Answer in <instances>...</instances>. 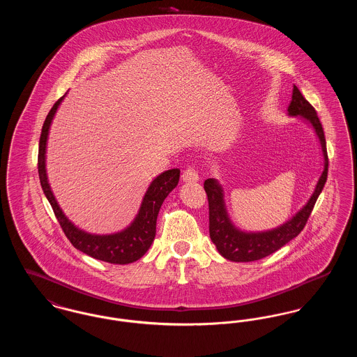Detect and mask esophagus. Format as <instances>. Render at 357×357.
<instances>
[{"instance_id": "1", "label": "esophagus", "mask_w": 357, "mask_h": 357, "mask_svg": "<svg viewBox=\"0 0 357 357\" xmlns=\"http://www.w3.org/2000/svg\"><path fill=\"white\" fill-rule=\"evenodd\" d=\"M182 179H183V182H187V183H195V182L199 181V175H198V172H197L195 169L188 167V169L183 171Z\"/></svg>"}]
</instances>
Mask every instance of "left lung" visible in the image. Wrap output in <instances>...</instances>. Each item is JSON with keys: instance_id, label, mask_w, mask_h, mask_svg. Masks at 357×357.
Wrapping results in <instances>:
<instances>
[{"instance_id": "obj_1", "label": "left lung", "mask_w": 357, "mask_h": 357, "mask_svg": "<svg viewBox=\"0 0 357 357\" xmlns=\"http://www.w3.org/2000/svg\"><path fill=\"white\" fill-rule=\"evenodd\" d=\"M288 115L291 118H303L313 128L321 146L323 172L306 204L291 218H289L288 221L265 231H245L238 229L230 220V215L227 213L225 192L221 183L215 178L206 179L204 187L208 199L210 238L213 243L217 246L220 255L229 261L250 262L261 259L264 257L273 255L284 245H287L289 241L297 237L304 229L306 221L313 210V206L316 204L320 192L323 191L328 176V153L323 126L317 116L316 109L309 104L296 85H293Z\"/></svg>"}]
</instances>
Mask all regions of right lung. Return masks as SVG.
Segmentation results:
<instances>
[{"mask_svg":"<svg viewBox=\"0 0 357 357\" xmlns=\"http://www.w3.org/2000/svg\"><path fill=\"white\" fill-rule=\"evenodd\" d=\"M67 93L52 107L44 121L38 144V176L43 191L50 201L54 215L70 243L86 255L109 264L126 265L135 262L150 249L156 233V218L165 199L179 182L181 171L171 169L159 174L147 188L134 221L126 229L112 234H92L68 220L53 195L47 175V144L52 121Z\"/></svg>","mask_w":357,"mask_h":357,"instance_id":"right-lung-1","label":"right lung"}]
</instances>
